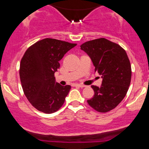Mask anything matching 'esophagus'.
Segmentation results:
<instances>
[{"mask_svg":"<svg viewBox=\"0 0 149 149\" xmlns=\"http://www.w3.org/2000/svg\"><path fill=\"white\" fill-rule=\"evenodd\" d=\"M74 86H77V87H80V88H84V85L78 84H75Z\"/></svg>","mask_w":149,"mask_h":149,"instance_id":"esophagus-1","label":"esophagus"}]
</instances>
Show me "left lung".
<instances>
[{"instance_id":"8db88e82","label":"left lung","mask_w":149,"mask_h":149,"mask_svg":"<svg viewBox=\"0 0 149 149\" xmlns=\"http://www.w3.org/2000/svg\"><path fill=\"white\" fill-rule=\"evenodd\" d=\"M102 79L100 87L93 86L95 95L87 102L98 112L105 113L116 108L126 95L132 76L126 52L119 44L105 38L87 41L80 46Z\"/></svg>"}]
</instances>
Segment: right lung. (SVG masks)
Here are the masks:
<instances>
[{
  "label": "right lung",
  "mask_w": 149,
  "mask_h": 149,
  "mask_svg": "<svg viewBox=\"0 0 149 149\" xmlns=\"http://www.w3.org/2000/svg\"><path fill=\"white\" fill-rule=\"evenodd\" d=\"M77 44L45 38L29 47L20 63L19 76L23 92L34 108L45 113H54L65 100L71 86L57 83L54 73L59 61Z\"/></svg>",
  "instance_id": "obj_1"
}]
</instances>
